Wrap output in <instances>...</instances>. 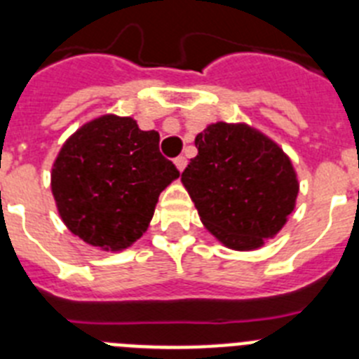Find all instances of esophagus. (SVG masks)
<instances>
[{"instance_id": "34e87169", "label": "esophagus", "mask_w": 359, "mask_h": 359, "mask_svg": "<svg viewBox=\"0 0 359 359\" xmlns=\"http://www.w3.org/2000/svg\"><path fill=\"white\" fill-rule=\"evenodd\" d=\"M174 163H176L177 170H180V172H183V170H185V167H187V158L185 156H177L176 160H174Z\"/></svg>"}]
</instances>
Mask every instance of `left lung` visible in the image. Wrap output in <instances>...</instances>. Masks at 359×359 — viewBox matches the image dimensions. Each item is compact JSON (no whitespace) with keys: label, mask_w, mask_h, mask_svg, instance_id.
Here are the masks:
<instances>
[{"label":"left lung","mask_w":359,"mask_h":359,"mask_svg":"<svg viewBox=\"0 0 359 359\" xmlns=\"http://www.w3.org/2000/svg\"><path fill=\"white\" fill-rule=\"evenodd\" d=\"M196 147L182 182L203 224L228 248H261L294 208L298 182L290 158L246 123H212L196 136Z\"/></svg>","instance_id":"obj_1"}]
</instances>
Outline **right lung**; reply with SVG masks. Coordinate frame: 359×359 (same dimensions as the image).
I'll return each instance as SVG.
<instances>
[{"label": "right lung", "mask_w": 359, "mask_h": 359, "mask_svg": "<svg viewBox=\"0 0 359 359\" xmlns=\"http://www.w3.org/2000/svg\"><path fill=\"white\" fill-rule=\"evenodd\" d=\"M180 170L160 152V135L129 116L84 123L62 145L52 169L57 210L72 233L118 252L140 239L160 192Z\"/></svg>", "instance_id": "right-lung-1"}]
</instances>
